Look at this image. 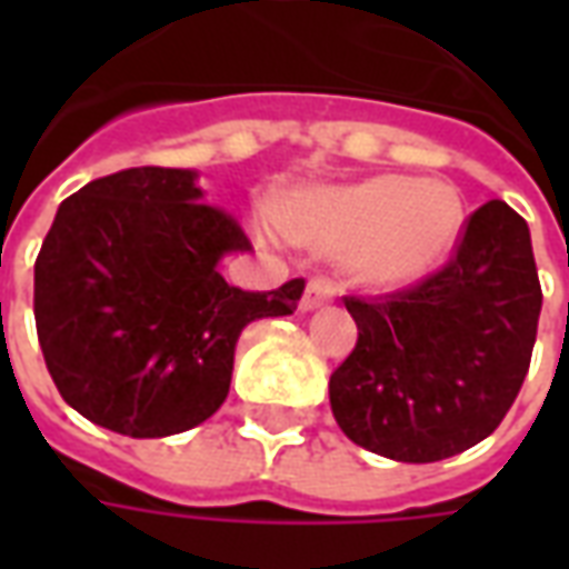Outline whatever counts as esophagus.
I'll return each mask as SVG.
<instances>
[{
  "label": "esophagus",
  "mask_w": 569,
  "mask_h": 569,
  "mask_svg": "<svg viewBox=\"0 0 569 569\" xmlns=\"http://www.w3.org/2000/svg\"><path fill=\"white\" fill-rule=\"evenodd\" d=\"M332 298H335L332 280H326V277H317V280H310L308 289H305V296H301V310L320 308V305L332 301Z\"/></svg>",
  "instance_id": "obj_1"
}]
</instances>
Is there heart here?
I'll return each instance as SVG.
<instances>
[{
    "label": "heart",
    "mask_w": 569,
    "mask_h": 569,
    "mask_svg": "<svg viewBox=\"0 0 569 569\" xmlns=\"http://www.w3.org/2000/svg\"><path fill=\"white\" fill-rule=\"evenodd\" d=\"M277 224L308 247L350 242L347 264L362 283L406 286L448 261L463 234V203L451 186L390 173L298 191L280 200Z\"/></svg>",
    "instance_id": "heart-1"
}]
</instances>
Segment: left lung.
<instances>
[{
  "label": "left lung",
  "mask_w": 569,
  "mask_h": 569,
  "mask_svg": "<svg viewBox=\"0 0 569 569\" xmlns=\"http://www.w3.org/2000/svg\"><path fill=\"white\" fill-rule=\"evenodd\" d=\"M345 305L359 338L329 381L338 427L399 463L453 457L500 427L530 369L542 289L527 222L488 200L441 271Z\"/></svg>",
  "instance_id": "left-lung-1"
}]
</instances>
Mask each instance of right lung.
<instances>
[{
  "label": "right lung",
  "instance_id": "obj_1",
  "mask_svg": "<svg viewBox=\"0 0 569 569\" xmlns=\"http://www.w3.org/2000/svg\"><path fill=\"white\" fill-rule=\"evenodd\" d=\"M231 212L203 203L194 170L130 167L69 194L36 259V332L69 406L130 439L212 418L249 322L289 317L305 280L271 292L224 283L249 249Z\"/></svg>",
  "mask_w": 569,
  "mask_h": 569
}]
</instances>
